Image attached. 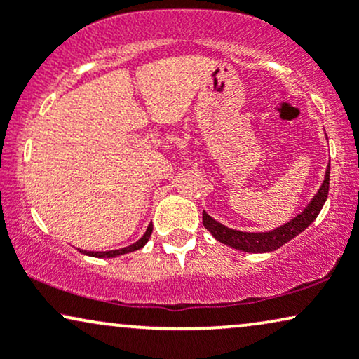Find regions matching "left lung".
<instances>
[{"label": "left lung", "instance_id": "left-lung-1", "mask_svg": "<svg viewBox=\"0 0 359 359\" xmlns=\"http://www.w3.org/2000/svg\"><path fill=\"white\" fill-rule=\"evenodd\" d=\"M328 188H330V166L327 168V175H325V181L322 188L318 189L316 196L313 198L306 209L295 219L287 222L285 226L277 227L276 231L269 232H241L236 229H229V227L219 224L214 221L209 214L203 211V224L211 234L216 237L222 244L231 245V248L244 250V252H272L292 241L293 237L299 236L304 232L311 222L316 219L320 211H322L325 201L328 198Z\"/></svg>", "mask_w": 359, "mask_h": 359}]
</instances>
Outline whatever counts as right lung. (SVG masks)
Wrapping results in <instances>:
<instances>
[{"mask_svg":"<svg viewBox=\"0 0 359 359\" xmlns=\"http://www.w3.org/2000/svg\"><path fill=\"white\" fill-rule=\"evenodd\" d=\"M151 232H153V226L150 224V226H148V229H147L145 234H143L142 239H138L137 242H135V244L128 245V248H123V249H118V250H107V252H90V250H81V252L86 254V255H92V257H117V255H122V254H127V252H133V250L142 249L143 245H145L147 242H148V239H150Z\"/></svg>","mask_w":359,"mask_h":359,"instance_id":"obj_1","label":"right lung"}]
</instances>
